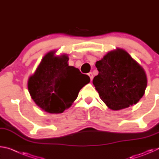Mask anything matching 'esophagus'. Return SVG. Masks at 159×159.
Masks as SVG:
<instances>
[{"label":"esophagus","mask_w":159,"mask_h":159,"mask_svg":"<svg viewBox=\"0 0 159 159\" xmlns=\"http://www.w3.org/2000/svg\"><path fill=\"white\" fill-rule=\"evenodd\" d=\"M88 76H90V80H93V73H92V72H90V73H88Z\"/></svg>","instance_id":"obj_1"}]
</instances>
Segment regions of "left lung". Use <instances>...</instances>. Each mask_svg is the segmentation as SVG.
I'll list each match as a JSON object with an SVG mask.
<instances>
[{
  "label": "left lung",
  "instance_id": "left-lung-1",
  "mask_svg": "<svg viewBox=\"0 0 159 159\" xmlns=\"http://www.w3.org/2000/svg\"><path fill=\"white\" fill-rule=\"evenodd\" d=\"M99 74L93 83L99 98L111 110L138 103L147 85L145 71L123 49L109 52L95 64Z\"/></svg>",
  "mask_w": 159,
  "mask_h": 159
}]
</instances>
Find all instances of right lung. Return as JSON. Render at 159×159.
<instances>
[{"label": "right lung", "instance_id": "1", "mask_svg": "<svg viewBox=\"0 0 159 159\" xmlns=\"http://www.w3.org/2000/svg\"><path fill=\"white\" fill-rule=\"evenodd\" d=\"M55 54V51H51L42 59L35 73L29 77L28 90L42 110L60 114L71 106L80 90L90 79L79 69L69 66L66 55Z\"/></svg>", "mask_w": 159, "mask_h": 159}]
</instances>
